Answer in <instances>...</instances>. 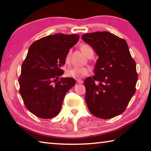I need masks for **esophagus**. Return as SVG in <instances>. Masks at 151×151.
<instances>
[{
	"mask_svg": "<svg viewBox=\"0 0 151 151\" xmlns=\"http://www.w3.org/2000/svg\"><path fill=\"white\" fill-rule=\"evenodd\" d=\"M83 83V80H79V79L76 80V83H77V84H82Z\"/></svg>",
	"mask_w": 151,
	"mask_h": 151,
	"instance_id": "esophagus-1",
	"label": "esophagus"
}]
</instances>
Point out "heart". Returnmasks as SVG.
I'll list each match as a JSON object with an SVG mask.
<instances>
[{"label":"heart","mask_w":151,"mask_h":151,"mask_svg":"<svg viewBox=\"0 0 151 151\" xmlns=\"http://www.w3.org/2000/svg\"><path fill=\"white\" fill-rule=\"evenodd\" d=\"M81 49L84 54L86 56L89 55L91 53H93V50L92 49V48L87 45H83L81 47ZM70 59V53L68 52L66 56V62H68V60ZM90 70L87 67H78V66H75L70 69L66 71V75L68 77L73 78L75 79H80L83 77H85V76L88 75Z\"/></svg>","instance_id":"heart-1"}]
</instances>
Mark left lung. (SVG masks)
I'll return each mask as SVG.
<instances>
[{
	"instance_id": "left-lung-1",
	"label": "left lung",
	"mask_w": 151,
	"mask_h": 151,
	"mask_svg": "<svg viewBox=\"0 0 151 151\" xmlns=\"http://www.w3.org/2000/svg\"><path fill=\"white\" fill-rule=\"evenodd\" d=\"M82 39L99 56L95 75L84 82L86 104L94 116L113 118L124 111L136 91V63L126 40L111 32L86 33Z\"/></svg>"
}]
</instances>
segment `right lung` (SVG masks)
Here are the masks:
<instances>
[{
	"label": "right lung",
	"instance_id": "right-lung-1",
	"mask_svg": "<svg viewBox=\"0 0 151 151\" xmlns=\"http://www.w3.org/2000/svg\"><path fill=\"white\" fill-rule=\"evenodd\" d=\"M79 40L77 35L55 34L30 45L21 66L20 94L25 106L39 118L57 115L66 93L75 85L73 78H61L66 56Z\"/></svg>",
	"mask_w": 151,
	"mask_h": 151
}]
</instances>
